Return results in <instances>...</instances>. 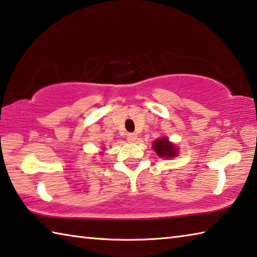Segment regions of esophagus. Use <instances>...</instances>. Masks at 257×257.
Returning <instances> with one entry per match:
<instances>
[{
    "instance_id": "1",
    "label": "esophagus",
    "mask_w": 257,
    "mask_h": 257,
    "mask_svg": "<svg viewBox=\"0 0 257 257\" xmlns=\"http://www.w3.org/2000/svg\"><path fill=\"white\" fill-rule=\"evenodd\" d=\"M137 135L136 134H128V137H127V139H128V142H130V143H134V142H136L137 141Z\"/></svg>"
}]
</instances>
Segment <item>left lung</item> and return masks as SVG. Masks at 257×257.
<instances>
[{"instance_id":"1","label":"left lung","mask_w":257,"mask_h":257,"mask_svg":"<svg viewBox=\"0 0 257 257\" xmlns=\"http://www.w3.org/2000/svg\"><path fill=\"white\" fill-rule=\"evenodd\" d=\"M153 149L160 158L172 159L178 155V149L168 138H159L153 143Z\"/></svg>"}]
</instances>
